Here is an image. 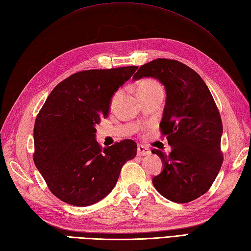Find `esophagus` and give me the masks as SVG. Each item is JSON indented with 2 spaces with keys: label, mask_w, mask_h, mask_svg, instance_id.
Instances as JSON below:
<instances>
[{
  "label": "esophagus",
  "mask_w": 251,
  "mask_h": 251,
  "mask_svg": "<svg viewBox=\"0 0 251 251\" xmlns=\"http://www.w3.org/2000/svg\"><path fill=\"white\" fill-rule=\"evenodd\" d=\"M138 155L139 156H148L151 154V151L147 148L144 147V145H138Z\"/></svg>",
  "instance_id": "1"
}]
</instances>
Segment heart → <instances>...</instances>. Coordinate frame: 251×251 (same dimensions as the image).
<instances>
[{"label":"heart","mask_w":251,"mask_h":251,"mask_svg":"<svg viewBox=\"0 0 251 251\" xmlns=\"http://www.w3.org/2000/svg\"><path fill=\"white\" fill-rule=\"evenodd\" d=\"M157 89H161V87L159 86V84L156 82V81L154 80H151V79H145V80H142L141 82H139L138 85H137V93L138 95H142V94H145V93H149L151 91H154V90H157ZM120 95V92H116L115 94L113 95L112 97V100H111V103H114L116 99H118Z\"/></svg>","instance_id":"obj_1"}]
</instances>
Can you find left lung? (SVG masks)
<instances>
[{
	"label": "left lung",
	"mask_w": 251,
	"mask_h": 251,
	"mask_svg": "<svg viewBox=\"0 0 251 251\" xmlns=\"http://www.w3.org/2000/svg\"><path fill=\"white\" fill-rule=\"evenodd\" d=\"M144 77L157 79L166 89L159 126L171 145L168 155L152 151L164 164L153 185L168 200L190 202L209 189L223 165V122L217 106L200 75L178 61L157 59L144 64L132 79Z\"/></svg>",
	"instance_id": "left-lung-1"
}]
</instances>
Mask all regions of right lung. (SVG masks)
<instances>
[{
    "instance_id": "obj_1",
    "label": "right lung",
    "mask_w": 251,
    "mask_h": 251,
    "mask_svg": "<svg viewBox=\"0 0 251 251\" xmlns=\"http://www.w3.org/2000/svg\"><path fill=\"white\" fill-rule=\"evenodd\" d=\"M137 66L79 72L57 84L34 125V164L50 191L63 202L89 206L108 196L121 169L137 155V144L123 140L102 149L95 139L114 93Z\"/></svg>"
}]
</instances>
